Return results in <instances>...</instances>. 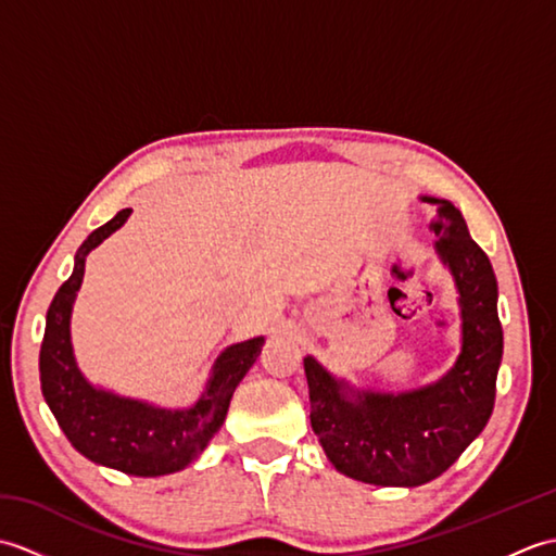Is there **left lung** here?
<instances>
[{
	"label": "left lung",
	"instance_id": "left-lung-1",
	"mask_svg": "<svg viewBox=\"0 0 556 556\" xmlns=\"http://www.w3.org/2000/svg\"><path fill=\"white\" fill-rule=\"evenodd\" d=\"M420 203L434 205V253L458 293L460 351L452 368L430 384L380 392L353 387L315 356L303 358L317 440L339 473L368 485L418 488L440 478L494 408L504 351L497 277L454 203L432 195Z\"/></svg>",
	"mask_w": 556,
	"mask_h": 556
}]
</instances>
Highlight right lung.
<instances>
[{
    "label": "right lung",
    "instance_id": "add662e5",
    "mask_svg": "<svg viewBox=\"0 0 556 556\" xmlns=\"http://www.w3.org/2000/svg\"><path fill=\"white\" fill-rule=\"evenodd\" d=\"M131 210H122L80 243L74 271L59 287L47 311L40 349V384L59 428L92 464L138 478H157L184 470L205 452L222 428L236 387L253 368L265 337H253L224 349L212 363L205 389L191 406L167 408L92 384L80 372L71 344V313L86 275L90 251L122 229Z\"/></svg>",
    "mask_w": 556,
    "mask_h": 556
}]
</instances>
